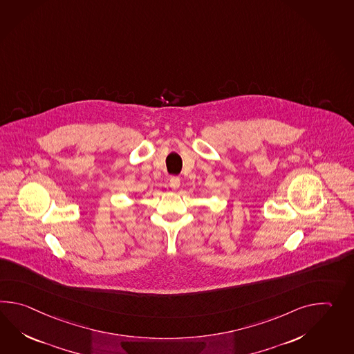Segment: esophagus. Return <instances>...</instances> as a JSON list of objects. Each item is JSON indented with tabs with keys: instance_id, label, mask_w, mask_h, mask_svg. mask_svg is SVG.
<instances>
[{
	"instance_id": "34e87169",
	"label": "esophagus",
	"mask_w": 354,
	"mask_h": 354,
	"mask_svg": "<svg viewBox=\"0 0 354 354\" xmlns=\"http://www.w3.org/2000/svg\"><path fill=\"white\" fill-rule=\"evenodd\" d=\"M170 187L173 189H178L180 187V179L178 176H173L170 179Z\"/></svg>"
}]
</instances>
